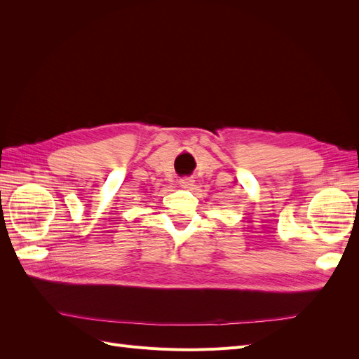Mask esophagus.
Returning <instances> with one entry per match:
<instances>
[{
    "mask_svg": "<svg viewBox=\"0 0 359 359\" xmlns=\"http://www.w3.org/2000/svg\"><path fill=\"white\" fill-rule=\"evenodd\" d=\"M193 182H194V180L191 177H182V178H180V186L184 187V189H190L193 186Z\"/></svg>",
    "mask_w": 359,
    "mask_h": 359,
    "instance_id": "1",
    "label": "esophagus"
}]
</instances>
